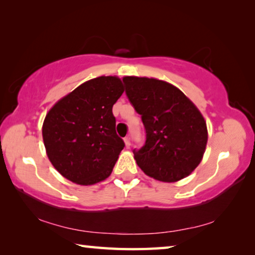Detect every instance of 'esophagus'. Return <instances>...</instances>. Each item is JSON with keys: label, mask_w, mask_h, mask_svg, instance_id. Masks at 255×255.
I'll list each match as a JSON object with an SVG mask.
<instances>
[{"label": "esophagus", "mask_w": 255, "mask_h": 255, "mask_svg": "<svg viewBox=\"0 0 255 255\" xmlns=\"http://www.w3.org/2000/svg\"><path fill=\"white\" fill-rule=\"evenodd\" d=\"M124 140H125V144H126V147H127V148L130 147V137H129V136L125 137Z\"/></svg>", "instance_id": "esophagus-1"}]
</instances>
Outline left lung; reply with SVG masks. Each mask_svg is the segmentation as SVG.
Here are the masks:
<instances>
[{"label":"left lung","instance_id":"obj_1","mask_svg":"<svg viewBox=\"0 0 255 255\" xmlns=\"http://www.w3.org/2000/svg\"><path fill=\"white\" fill-rule=\"evenodd\" d=\"M123 82L146 133L145 144L132 150L137 165L163 182L188 176L201 162L208 139L200 111L167 82L136 76H125Z\"/></svg>","mask_w":255,"mask_h":255}]
</instances>
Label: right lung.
Masks as SVG:
<instances>
[{
  "instance_id": "obj_1",
  "label": "right lung",
  "mask_w": 255,
  "mask_h": 255,
  "mask_svg": "<svg viewBox=\"0 0 255 255\" xmlns=\"http://www.w3.org/2000/svg\"><path fill=\"white\" fill-rule=\"evenodd\" d=\"M124 93L117 76L90 80L56 103L42 125L47 156L64 178L90 185L111 174L125 147L112 107Z\"/></svg>"
}]
</instances>
